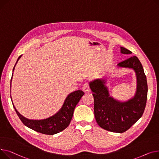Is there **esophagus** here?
<instances>
[{
  "label": "esophagus",
  "mask_w": 159,
  "mask_h": 159,
  "mask_svg": "<svg viewBox=\"0 0 159 159\" xmlns=\"http://www.w3.org/2000/svg\"><path fill=\"white\" fill-rule=\"evenodd\" d=\"M82 90L86 92V93H89L90 92V87H89V84L87 83H85L83 84V85L82 87Z\"/></svg>",
  "instance_id": "1"
}]
</instances>
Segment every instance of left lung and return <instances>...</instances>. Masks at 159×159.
Instances as JSON below:
<instances>
[{
  "mask_svg": "<svg viewBox=\"0 0 159 159\" xmlns=\"http://www.w3.org/2000/svg\"><path fill=\"white\" fill-rule=\"evenodd\" d=\"M120 53L132 52L120 47ZM117 68L132 69L136 76L137 87L134 96L126 101H119L110 94L106 76L89 82L94 99V116L98 125L108 131L123 133L141 117L144 111L148 94L146 76L141 63L137 57L120 62Z\"/></svg>",
  "mask_w": 159,
  "mask_h": 159,
  "instance_id": "left-lung-1",
  "label": "left lung"
}]
</instances>
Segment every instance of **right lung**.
Returning a JSON list of instances; mask_svg holds the SVG:
<instances>
[{
  "mask_svg": "<svg viewBox=\"0 0 159 159\" xmlns=\"http://www.w3.org/2000/svg\"><path fill=\"white\" fill-rule=\"evenodd\" d=\"M21 57L22 55L18 57L13 67V72L15 70V67L18 61L19 60ZM12 78L13 75L11 80L10 87H11ZM83 95L84 92L81 90H75L70 93L67 98H65L61 108L57 113L49 117L40 120L29 119L24 117L18 112L13 102L12 103L16 114L25 126L37 132L43 134L54 135L63 131V129L69 126L73 116L74 108H75L79 101ZM11 99L13 102L11 97Z\"/></svg>",
  "mask_w": 159,
  "mask_h": 159,
  "instance_id": "add662e5",
  "label": "right lung"
}]
</instances>
